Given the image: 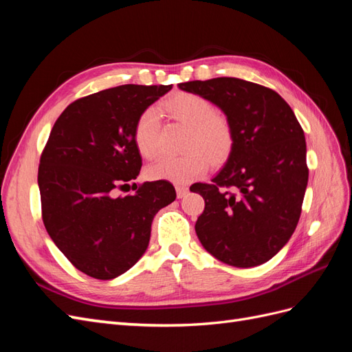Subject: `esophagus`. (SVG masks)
Masks as SVG:
<instances>
[{
    "label": "esophagus",
    "mask_w": 352,
    "mask_h": 352,
    "mask_svg": "<svg viewBox=\"0 0 352 352\" xmlns=\"http://www.w3.org/2000/svg\"><path fill=\"white\" fill-rule=\"evenodd\" d=\"M189 192V188L185 185H176V194L177 198H184Z\"/></svg>",
    "instance_id": "34e87169"
}]
</instances>
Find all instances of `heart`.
Listing matches in <instances>:
<instances>
[{
    "label": "heart",
    "instance_id": "heart-1",
    "mask_svg": "<svg viewBox=\"0 0 352 352\" xmlns=\"http://www.w3.org/2000/svg\"><path fill=\"white\" fill-rule=\"evenodd\" d=\"M163 110L188 126L182 155H164L148 167L151 179H166L175 184H186L207 172L210 160L221 163L233 145V131L225 116L212 113L214 109L208 100L189 92H177L163 102ZM158 114L146 109L138 117L135 124V142L138 150L151 158L158 153Z\"/></svg>",
    "mask_w": 352,
    "mask_h": 352
}]
</instances>
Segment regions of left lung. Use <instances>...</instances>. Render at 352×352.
Listing matches in <instances>:
<instances>
[{
  "mask_svg": "<svg viewBox=\"0 0 352 352\" xmlns=\"http://www.w3.org/2000/svg\"><path fill=\"white\" fill-rule=\"evenodd\" d=\"M177 88L214 104L233 131L225 166L211 184L190 186L206 201L195 223L199 242L233 267L269 261L291 239L308 184L305 138L292 109L278 92L236 78Z\"/></svg>",
  "mask_w": 352,
  "mask_h": 352,
  "instance_id": "8db88e82",
  "label": "left lung"
}]
</instances>
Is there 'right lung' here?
I'll list each match as a JSON object with an SVG mask.
<instances>
[{
	"mask_svg": "<svg viewBox=\"0 0 352 352\" xmlns=\"http://www.w3.org/2000/svg\"><path fill=\"white\" fill-rule=\"evenodd\" d=\"M172 85H122L72 102L50 133L38 170L42 220L67 260L110 280L145 254L154 216L176 199L167 180L114 197L142 166L135 124ZM136 185V184H135Z\"/></svg>",
	"mask_w": 352,
	"mask_h": 352,
	"instance_id": "right-lung-1",
	"label": "right lung"
}]
</instances>
